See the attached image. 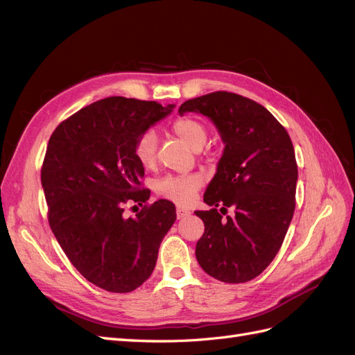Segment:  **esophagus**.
I'll list each match as a JSON object with an SVG mask.
<instances>
[{
  "instance_id": "obj_1",
  "label": "esophagus",
  "mask_w": 355,
  "mask_h": 355,
  "mask_svg": "<svg viewBox=\"0 0 355 355\" xmlns=\"http://www.w3.org/2000/svg\"><path fill=\"white\" fill-rule=\"evenodd\" d=\"M189 211L188 210H185V209H182V207H178L176 209V216H178V219H184V218H187V216H189Z\"/></svg>"
}]
</instances>
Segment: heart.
<instances>
[{
	"label": "heart",
	"mask_w": 355,
	"mask_h": 355,
	"mask_svg": "<svg viewBox=\"0 0 355 355\" xmlns=\"http://www.w3.org/2000/svg\"><path fill=\"white\" fill-rule=\"evenodd\" d=\"M173 133L182 139L189 148L198 151L207 141V128L196 118L184 116L171 125ZM135 157L145 168H151L157 159V135L148 130L137 137L135 144ZM201 188V178L198 175L164 176L155 184V192L164 200L173 201L179 206H187L196 198Z\"/></svg>",
	"instance_id": "heart-1"
}]
</instances>
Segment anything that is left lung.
<instances>
[{
	"label": "left lung",
	"mask_w": 355,
	"mask_h": 355,
	"mask_svg": "<svg viewBox=\"0 0 355 355\" xmlns=\"http://www.w3.org/2000/svg\"><path fill=\"white\" fill-rule=\"evenodd\" d=\"M216 125L225 145L198 210L204 234L196 247L200 266L223 283H245L272 262L295 211L297 164L293 144L275 116L252 99L214 92L180 105ZM234 216L222 220L216 209Z\"/></svg>",
	"instance_id": "obj_1"
}]
</instances>
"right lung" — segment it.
I'll use <instances>...</instances> for the list:
<instances>
[{
  "label": "right lung",
  "mask_w": 355,
  "mask_h": 355,
  "mask_svg": "<svg viewBox=\"0 0 355 355\" xmlns=\"http://www.w3.org/2000/svg\"><path fill=\"white\" fill-rule=\"evenodd\" d=\"M175 105L115 96L71 115L53 132L41 185L49 223L78 272L103 290L128 293L153 274L159 244L176 220L168 200L124 216L127 201L146 202L145 168L135 157L137 137Z\"/></svg>",
  "instance_id": "obj_1"
}]
</instances>
